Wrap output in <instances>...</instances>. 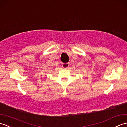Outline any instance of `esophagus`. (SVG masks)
I'll use <instances>...</instances> for the list:
<instances>
[{
    "instance_id": "34e87169",
    "label": "esophagus",
    "mask_w": 127,
    "mask_h": 127,
    "mask_svg": "<svg viewBox=\"0 0 127 127\" xmlns=\"http://www.w3.org/2000/svg\"><path fill=\"white\" fill-rule=\"evenodd\" d=\"M69 66V63H64L63 64V67L64 68H68Z\"/></svg>"
}]
</instances>
